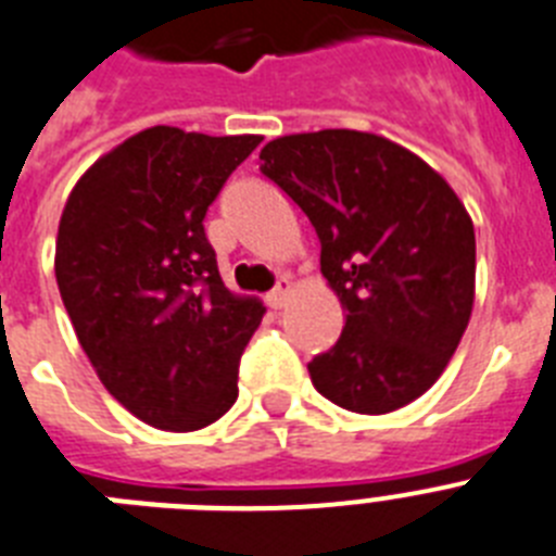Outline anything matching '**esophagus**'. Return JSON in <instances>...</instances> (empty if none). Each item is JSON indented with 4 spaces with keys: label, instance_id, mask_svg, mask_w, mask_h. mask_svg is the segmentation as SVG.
Here are the masks:
<instances>
[{
    "label": "esophagus",
    "instance_id": "34e87169",
    "mask_svg": "<svg viewBox=\"0 0 556 556\" xmlns=\"http://www.w3.org/2000/svg\"><path fill=\"white\" fill-rule=\"evenodd\" d=\"M288 296H291V279L279 277V282L274 285V291L268 293L265 299H268V305H271V307H285Z\"/></svg>",
    "mask_w": 556,
    "mask_h": 556
}]
</instances>
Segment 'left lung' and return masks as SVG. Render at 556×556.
Segmentation results:
<instances>
[{
  "label": "left lung",
  "mask_w": 556,
  "mask_h": 556,
  "mask_svg": "<svg viewBox=\"0 0 556 556\" xmlns=\"http://www.w3.org/2000/svg\"><path fill=\"white\" fill-rule=\"evenodd\" d=\"M260 173L305 212L346 325L307 364L346 412L389 414L445 371L470 321L476 231L433 167L378 134L327 128L260 151Z\"/></svg>",
  "instance_id": "left-lung-1"
}]
</instances>
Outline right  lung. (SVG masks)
I'll return each instance as SVG.
<instances>
[{
    "mask_svg": "<svg viewBox=\"0 0 556 556\" xmlns=\"http://www.w3.org/2000/svg\"><path fill=\"white\" fill-rule=\"evenodd\" d=\"M263 137L156 125L91 164L61 215L55 279L98 378L142 422L198 431L238 400L263 321L226 291L204 218Z\"/></svg>",
    "mask_w": 556,
    "mask_h": 556,
    "instance_id": "add662e5",
    "label": "right lung"
}]
</instances>
